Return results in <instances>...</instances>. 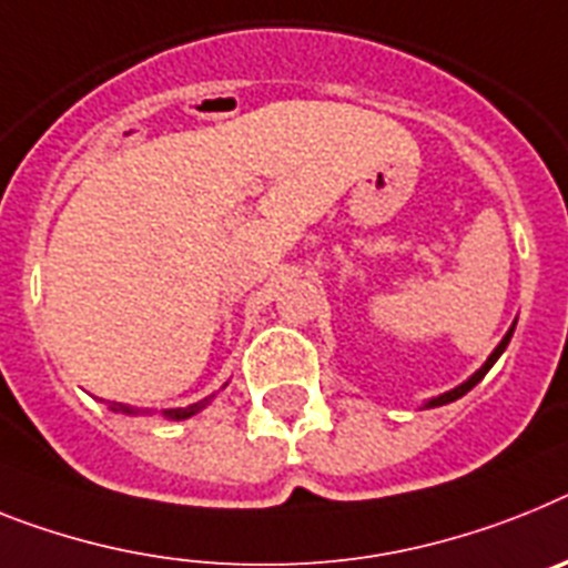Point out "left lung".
<instances>
[{
    "instance_id": "8db88e82",
    "label": "left lung",
    "mask_w": 568,
    "mask_h": 568,
    "mask_svg": "<svg viewBox=\"0 0 568 568\" xmlns=\"http://www.w3.org/2000/svg\"><path fill=\"white\" fill-rule=\"evenodd\" d=\"M511 335H514V326H511V332H508V335L503 337V343H499L497 349H494V355H490L488 361H485V366H483V369H479V373L470 375V378L465 381V384H462V387H456V389H450V393H445V395H438V398H433V402L427 404V407H442V404H450V402H456V398H462V395L468 393V389H474L476 384H479V381L485 378V373H488L490 366L497 364V357L503 355V352H505V346H508V341H511Z\"/></svg>"
}]
</instances>
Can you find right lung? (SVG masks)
Returning a JSON list of instances; mask_svg holds the SVG:
<instances>
[{"instance_id":"right-lung-1","label":"right lung","mask_w":568,"mask_h":568,"mask_svg":"<svg viewBox=\"0 0 568 568\" xmlns=\"http://www.w3.org/2000/svg\"><path fill=\"white\" fill-rule=\"evenodd\" d=\"M213 402V395L211 398H204V402H199V404H190V407H179V409H166L164 416L166 418H190V416H195V413H199V409L202 407H207V404ZM118 407H121V404H118ZM121 409H126V413H130V407H121Z\"/></svg>"}]
</instances>
